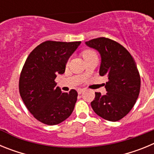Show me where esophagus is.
Here are the masks:
<instances>
[{
    "label": "esophagus",
    "instance_id": "1",
    "mask_svg": "<svg viewBox=\"0 0 154 154\" xmlns=\"http://www.w3.org/2000/svg\"><path fill=\"white\" fill-rule=\"evenodd\" d=\"M84 91H85V89H77V92H78L79 94H82V92H84Z\"/></svg>",
    "mask_w": 154,
    "mask_h": 154
}]
</instances>
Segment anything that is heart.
Listing matches in <instances>:
<instances>
[{
    "label": "heart",
    "instance_id": "obj_1",
    "mask_svg": "<svg viewBox=\"0 0 154 154\" xmlns=\"http://www.w3.org/2000/svg\"><path fill=\"white\" fill-rule=\"evenodd\" d=\"M92 55H96V54H95V52H94L93 51H92V50H89V49L85 50V51H82V55L83 58H87V57H89Z\"/></svg>",
    "mask_w": 154,
    "mask_h": 154
}]
</instances>
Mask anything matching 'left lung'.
Returning <instances> with one entry per match:
<instances>
[{
  "mask_svg": "<svg viewBox=\"0 0 154 154\" xmlns=\"http://www.w3.org/2000/svg\"><path fill=\"white\" fill-rule=\"evenodd\" d=\"M85 44L97 50L102 58L99 75H106L107 92L96 96L91 103L94 112L112 122L126 116L135 105L140 90V75L130 53L118 42L101 37Z\"/></svg>",
  "mask_w": 154,
  "mask_h": 154,
  "instance_id": "8db88e82",
  "label": "left lung"
}]
</instances>
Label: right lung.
I'll use <instances>...</instances> for the list:
<instances>
[{
    "label": "right lung",
    "mask_w": 154,
    "mask_h": 154,
    "mask_svg": "<svg viewBox=\"0 0 154 154\" xmlns=\"http://www.w3.org/2000/svg\"><path fill=\"white\" fill-rule=\"evenodd\" d=\"M81 42L46 41L29 54L19 79V92L34 117L46 125H57L69 118L74 109L78 92H63L55 87L58 74Z\"/></svg>",
    "instance_id": "right-lung-1"
}]
</instances>
